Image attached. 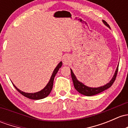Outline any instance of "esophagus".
Masks as SVG:
<instances>
[{"label":"esophagus","instance_id":"esophagus-1","mask_svg":"<svg viewBox=\"0 0 128 128\" xmlns=\"http://www.w3.org/2000/svg\"><path fill=\"white\" fill-rule=\"evenodd\" d=\"M62 61H63V64H64V65H68V64H69L70 61L69 56H66L65 57H64Z\"/></svg>","mask_w":128,"mask_h":128}]
</instances>
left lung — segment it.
Masks as SVG:
<instances>
[{
    "label": "left lung",
    "instance_id": "obj_1",
    "mask_svg": "<svg viewBox=\"0 0 128 128\" xmlns=\"http://www.w3.org/2000/svg\"><path fill=\"white\" fill-rule=\"evenodd\" d=\"M103 23L106 26H107L108 28H110V26L107 24V22L106 21H105L104 20H102ZM118 66H119V64H118L117 68H116V70H115V74H114V76H113L112 78L111 79V80L108 82V83H107L105 85L102 86L98 87V88H91V87L87 86L84 85L83 83L80 82V81L77 80L76 76H75L72 70L70 68V72H71V76H72V81H73L74 85V87L75 90L79 92V93L82 94L84 95V96H94V95L98 94L100 93V92H102V91H105L107 89L109 88L110 86L113 84L114 82H115V78L116 77V75H117L118 73Z\"/></svg>",
    "mask_w": 128,
    "mask_h": 128
}]
</instances>
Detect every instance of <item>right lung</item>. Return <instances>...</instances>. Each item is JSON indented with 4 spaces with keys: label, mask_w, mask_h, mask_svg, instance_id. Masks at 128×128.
<instances>
[{
    "label": "right lung",
    "mask_w": 128,
    "mask_h": 128,
    "mask_svg": "<svg viewBox=\"0 0 128 128\" xmlns=\"http://www.w3.org/2000/svg\"><path fill=\"white\" fill-rule=\"evenodd\" d=\"M62 65V61H60L58 64V65L56 67V68H54V70L52 76H51L50 79L49 80V82H48V84H46V86L43 89V90H42L41 91H38V92H34V93H28V92H23V91H21V90H19L18 88H17V87L13 83H13L14 88L16 89V90L19 92H20L21 94L23 95L24 96L26 97V98H29V99H33V100H38V99H44V98L48 96V95L50 94V93L51 92V91H52V88H53V81L54 78V76H56V74H57V72H58L60 68H61Z\"/></svg>",
    "instance_id": "obj_1"
}]
</instances>
